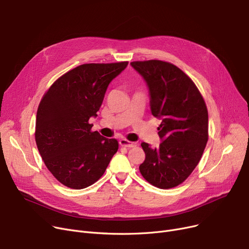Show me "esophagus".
Masks as SVG:
<instances>
[{"label":"esophagus","mask_w":249,"mask_h":249,"mask_svg":"<svg viewBox=\"0 0 249 249\" xmlns=\"http://www.w3.org/2000/svg\"><path fill=\"white\" fill-rule=\"evenodd\" d=\"M119 144L123 147H127V148H133L136 146V143L134 142H131V141H128L127 139H121L119 141Z\"/></svg>","instance_id":"esophagus-1"}]
</instances>
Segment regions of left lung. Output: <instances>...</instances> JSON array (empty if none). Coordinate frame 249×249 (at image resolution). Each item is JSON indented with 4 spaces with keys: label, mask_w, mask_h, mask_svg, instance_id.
<instances>
[{
    "label": "left lung",
    "mask_w": 249,
    "mask_h": 249,
    "mask_svg": "<svg viewBox=\"0 0 249 249\" xmlns=\"http://www.w3.org/2000/svg\"><path fill=\"white\" fill-rule=\"evenodd\" d=\"M146 81L154 117L162 119L158 148L141 144L139 166L146 181L169 189L184 182L199 163L208 140V111L194 82L175 65L160 60L131 62Z\"/></svg>",
    "instance_id": "1"
}]
</instances>
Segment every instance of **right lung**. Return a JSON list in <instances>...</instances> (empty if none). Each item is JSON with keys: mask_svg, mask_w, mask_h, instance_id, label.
I'll list each match as a JSON object with an SVG mask.
<instances>
[{"mask_svg": "<svg viewBox=\"0 0 249 249\" xmlns=\"http://www.w3.org/2000/svg\"><path fill=\"white\" fill-rule=\"evenodd\" d=\"M128 62L83 64L58 78L44 94L35 139L53 176L65 186L86 188L101 178L118 141L92 131L89 119L100 109L110 82Z\"/></svg>", "mask_w": 249, "mask_h": 249, "instance_id": "1", "label": "right lung"}]
</instances>
